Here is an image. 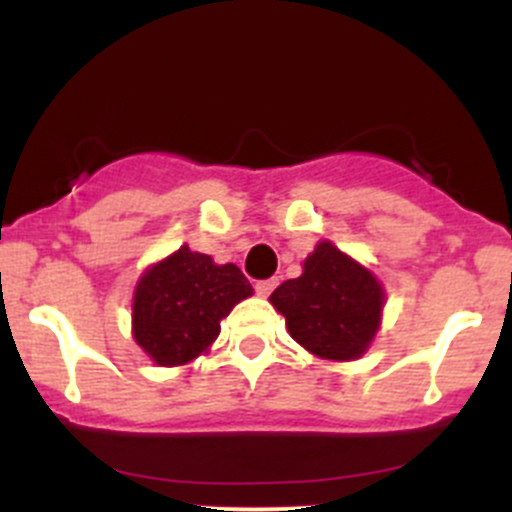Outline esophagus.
Wrapping results in <instances>:
<instances>
[{"mask_svg":"<svg viewBox=\"0 0 512 512\" xmlns=\"http://www.w3.org/2000/svg\"><path fill=\"white\" fill-rule=\"evenodd\" d=\"M275 287H277L275 277H272V280H260V282H255V292L260 294V297H267V294H270Z\"/></svg>","mask_w":512,"mask_h":512,"instance_id":"obj_1","label":"esophagus"}]
</instances>
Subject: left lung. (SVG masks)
<instances>
[{
	"label": "left lung",
	"instance_id": "obj_1",
	"mask_svg": "<svg viewBox=\"0 0 512 512\" xmlns=\"http://www.w3.org/2000/svg\"><path fill=\"white\" fill-rule=\"evenodd\" d=\"M270 302L285 317L289 337L332 361L359 359L376 337L384 287L359 262L322 240L297 280L282 282Z\"/></svg>",
	"mask_w": 512,
	"mask_h": 512
}]
</instances>
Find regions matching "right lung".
Instances as JSON below:
<instances>
[{
  "label": "right lung",
  "instance_id": "obj_1",
  "mask_svg": "<svg viewBox=\"0 0 512 512\" xmlns=\"http://www.w3.org/2000/svg\"><path fill=\"white\" fill-rule=\"evenodd\" d=\"M252 294L240 267L215 265L188 245L148 267L133 292V339L158 366H180L208 352L220 322Z\"/></svg>",
  "mask_w": 512,
  "mask_h": 512
}]
</instances>
